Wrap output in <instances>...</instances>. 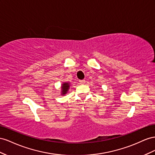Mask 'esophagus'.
I'll use <instances>...</instances> for the list:
<instances>
[{"mask_svg":"<svg viewBox=\"0 0 155 155\" xmlns=\"http://www.w3.org/2000/svg\"><path fill=\"white\" fill-rule=\"evenodd\" d=\"M85 82H86V81L84 80H81V81H79V83H80L81 84H84Z\"/></svg>","mask_w":155,"mask_h":155,"instance_id":"obj_1","label":"esophagus"}]
</instances>
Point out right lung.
<instances>
[{
    "mask_svg": "<svg viewBox=\"0 0 155 155\" xmlns=\"http://www.w3.org/2000/svg\"><path fill=\"white\" fill-rule=\"evenodd\" d=\"M69 84L68 82H65L64 83L62 86H61V89H62V94L64 95L67 93L68 90H69Z\"/></svg>",
    "mask_w": 155,
    "mask_h": 155,
    "instance_id": "obj_1",
    "label": "right lung"
}]
</instances>
